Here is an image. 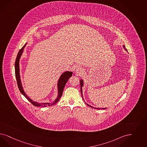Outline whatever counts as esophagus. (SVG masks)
Returning <instances> with one entry per match:
<instances>
[{"label":"esophagus","instance_id":"esophagus-1","mask_svg":"<svg viewBox=\"0 0 147 147\" xmlns=\"http://www.w3.org/2000/svg\"><path fill=\"white\" fill-rule=\"evenodd\" d=\"M76 71L78 74H81L82 73H83L84 69L81 67H78L76 68Z\"/></svg>","mask_w":147,"mask_h":147}]
</instances>
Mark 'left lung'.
I'll return each instance as SVG.
<instances>
[{"instance_id":"1","label":"left lung","mask_w":147,"mask_h":147,"mask_svg":"<svg viewBox=\"0 0 147 147\" xmlns=\"http://www.w3.org/2000/svg\"><path fill=\"white\" fill-rule=\"evenodd\" d=\"M123 48H124V49L125 50V51H127V48H125V46H123ZM80 86H81V88H80V90H81V96H82V99H83V100H84V98H83V96H82V86H83V85H84V81H83V80H82V79H81L80 80ZM84 101H85V100H84ZM86 104L88 106V107H92V108H94V109H98V110H100V109H106L107 108H96V107H92V106H91V105H88V104H87L86 103Z\"/></svg>"}]
</instances>
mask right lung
Masks as SVG:
<instances>
[{
  "label": "right lung",
  "mask_w": 147,
  "mask_h": 147,
  "mask_svg": "<svg viewBox=\"0 0 147 147\" xmlns=\"http://www.w3.org/2000/svg\"><path fill=\"white\" fill-rule=\"evenodd\" d=\"M26 44H27V42L24 45V46L22 48V49H20V51H19L18 53L17 54L16 59L15 65V76L18 88H19L20 91L21 92V93L23 96H24L29 101H30L32 105H34L35 107H46L47 106H52L53 105H55L56 103L60 100V98L62 96L63 91V89L65 88L66 82L68 81V79L72 76L73 72L69 71H66L62 74V75L60 77L58 82H57L58 96H57V97L56 98L55 101H54L52 104H51L50 102H41V103H39L38 102L33 101L26 94V93L24 92V91L23 88V86L22 85L21 80H20V56H22V54L23 52L24 49Z\"/></svg>",
  "instance_id": "obj_1"
}]
</instances>
